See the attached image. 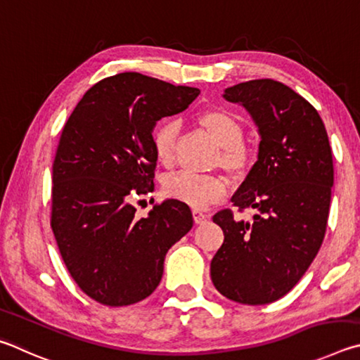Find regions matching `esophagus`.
<instances>
[{"mask_svg":"<svg viewBox=\"0 0 360 360\" xmlns=\"http://www.w3.org/2000/svg\"><path fill=\"white\" fill-rule=\"evenodd\" d=\"M193 217H194V221H196L198 224H200V223H205L207 219L210 218L209 215H207V213L200 212V210H198V209H194V210H193Z\"/></svg>","mask_w":360,"mask_h":360,"instance_id":"esophagus-1","label":"esophagus"}]
</instances>
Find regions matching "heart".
<instances>
[{"instance_id":"b5f03b06","label":"heart","mask_w":360,"mask_h":360,"mask_svg":"<svg viewBox=\"0 0 360 360\" xmlns=\"http://www.w3.org/2000/svg\"><path fill=\"white\" fill-rule=\"evenodd\" d=\"M199 124L207 131L219 147L218 162L229 172H242L250 166L253 153L240 139L243 128L240 120L234 113L224 109H210L199 115ZM176 136V123L174 120H164L155 126L151 132V145L156 160L169 166L174 160V145ZM229 184L221 175H205L181 170L169 175L164 181V191L169 198L181 200L194 209H205L218 202L228 193Z\"/></svg>"}]
</instances>
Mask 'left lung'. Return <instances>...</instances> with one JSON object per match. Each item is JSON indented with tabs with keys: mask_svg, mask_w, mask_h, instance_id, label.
Listing matches in <instances>:
<instances>
[{
	"mask_svg": "<svg viewBox=\"0 0 360 360\" xmlns=\"http://www.w3.org/2000/svg\"><path fill=\"white\" fill-rule=\"evenodd\" d=\"M224 98L247 109L261 134L257 161L232 196L240 221L213 215L224 242L210 264L215 288L245 305L281 299L297 285L323 245L333 185L332 150L318 110L281 82L248 80Z\"/></svg>",
	"mask_w": 360,
	"mask_h": 360,
	"instance_id": "obj_1",
	"label": "left lung"
}]
</instances>
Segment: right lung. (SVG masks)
Masks as SVG:
<instances>
[{"label": "right lung", "instance_id": "obj_1", "mask_svg": "<svg viewBox=\"0 0 360 360\" xmlns=\"http://www.w3.org/2000/svg\"><path fill=\"white\" fill-rule=\"evenodd\" d=\"M200 91L139 72L103 79L75 105L52 166L50 224L63 262L88 297L141 302L160 285L169 248L193 228L185 202L167 199L147 218L134 200L153 191L151 131Z\"/></svg>", "mask_w": 360, "mask_h": 360}]
</instances>
